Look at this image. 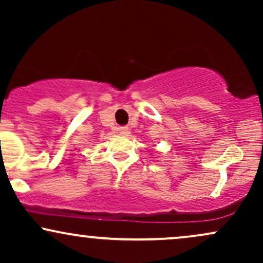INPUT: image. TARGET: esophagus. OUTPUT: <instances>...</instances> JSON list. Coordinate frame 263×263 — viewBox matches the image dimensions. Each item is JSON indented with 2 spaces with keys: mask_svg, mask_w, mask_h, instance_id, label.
I'll list each match as a JSON object with an SVG mask.
<instances>
[{
  "mask_svg": "<svg viewBox=\"0 0 263 263\" xmlns=\"http://www.w3.org/2000/svg\"><path fill=\"white\" fill-rule=\"evenodd\" d=\"M119 132H120V135L126 136V135H128V128L126 127V126H122V127L119 128Z\"/></svg>",
  "mask_w": 263,
  "mask_h": 263,
  "instance_id": "34e87169",
  "label": "esophagus"
}]
</instances>
